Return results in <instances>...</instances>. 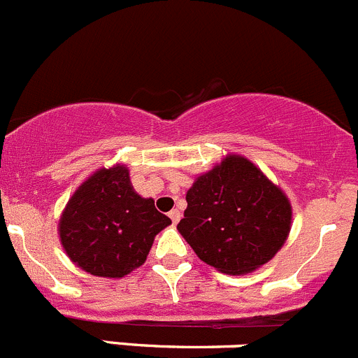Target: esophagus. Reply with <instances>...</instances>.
<instances>
[{"instance_id":"esophagus-1","label":"esophagus","mask_w":358,"mask_h":358,"mask_svg":"<svg viewBox=\"0 0 358 358\" xmlns=\"http://www.w3.org/2000/svg\"><path fill=\"white\" fill-rule=\"evenodd\" d=\"M180 217H182V215H180L178 210H171V211H169V218H171L173 224H178Z\"/></svg>"}]
</instances>
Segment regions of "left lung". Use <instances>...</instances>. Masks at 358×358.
<instances>
[{
	"label": "left lung",
	"instance_id": "8db88e82",
	"mask_svg": "<svg viewBox=\"0 0 358 358\" xmlns=\"http://www.w3.org/2000/svg\"><path fill=\"white\" fill-rule=\"evenodd\" d=\"M292 208L285 194L241 155L197 176L176 229L201 260L225 275H246L285 243Z\"/></svg>",
	"mask_w": 358,
	"mask_h": 358
}]
</instances>
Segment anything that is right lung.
<instances>
[{
	"label": "right lung",
	"instance_id": "obj_1",
	"mask_svg": "<svg viewBox=\"0 0 358 358\" xmlns=\"http://www.w3.org/2000/svg\"><path fill=\"white\" fill-rule=\"evenodd\" d=\"M171 224L154 199L134 192L124 166L99 169L78 187L59 222L69 259L83 271L122 278L147 260L157 232Z\"/></svg>",
	"mask_w": 358,
	"mask_h": 358
}]
</instances>
